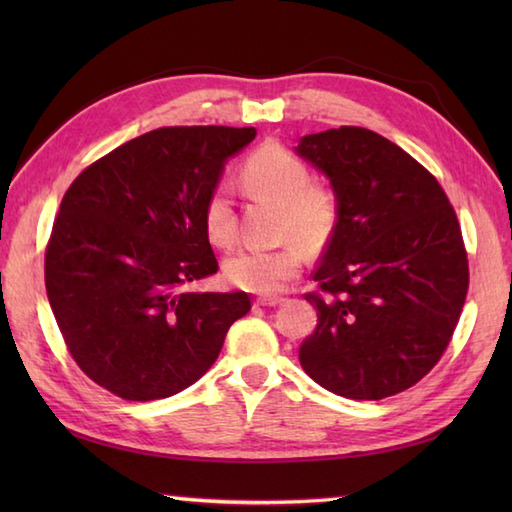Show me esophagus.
Instances as JSON below:
<instances>
[{"mask_svg": "<svg viewBox=\"0 0 512 512\" xmlns=\"http://www.w3.org/2000/svg\"><path fill=\"white\" fill-rule=\"evenodd\" d=\"M284 297H257L255 306H279Z\"/></svg>", "mask_w": 512, "mask_h": 512, "instance_id": "obj_1", "label": "esophagus"}]
</instances>
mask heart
I'll return each instance as SVG.
<instances>
[{
	"label": "heart",
	"mask_w": 512,
	"mask_h": 512,
	"mask_svg": "<svg viewBox=\"0 0 512 512\" xmlns=\"http://www.w3.org/2000/svg\"><path fill=\"white\" fill-rule=\"evenodd\" d=\"M239 178L250 195L279 206V235L290 239L277 248L237 250L224 262V275L237 288L273 295L297 277L306 262L302 241L312 250L332 242L341 222V195L332 184L312 180L306 162L275 140L250 151ZM202 226L215 246L226 248L235 242L237 220L224 187H215L206 195Z\"/></svg>",
	"instance_id": "obj_1"
}]
</instances>
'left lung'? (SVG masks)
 Instances as JSON below:
<instances>
[{
    "mask_svg": "<svg viewBox=\"0 0 512 512\" xmlns=\"http://www.w3.org/2000/svg\"><path fill=\"white\" fill-rule=\"evenodd\" d=\"M341 195V222L306 301L319 323L299 347L306 374L336 396L380 400L427 376L447 350L469 290L458 215L440 182L365 127L295 147Z\"/></svg>",
    "mask_w": 512,
    "mask_h": 512,
    "instance_id": "8db88e82",
    "label": "left lung"
}]
</instances>
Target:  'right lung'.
<instances>
[{
	"mask_svg": "<svg viewBox=\"0 0 512 512\" xmlns=\"http://www.w3.org/2000/svg\"><path fill=\"white\" fill-rule=\"evenodd\" d=\"M255 127H160L116 147L65 191L46 292L68 352L96 385L158 400L206 374L246 292H191L217 273L202 206Z\"/></svg>",
	"mask_w": 512,
	"mask_h": 512,
	"instance_id": "right-lung-1",
	"label": "right lung"
}]
</instances>
